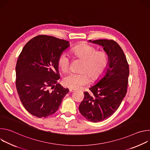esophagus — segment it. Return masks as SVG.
Wrapping results in <instances>:
<instances>
[{
	"mask_svg": "<svg viewBox=\"0 0 150 150\" xmlns=\"http://www.w3.org/2000/svg\"><path fill=\"white\" fill-rule=\"evenodd\" d=\"M69 92H70V93H72V92H74V91H75V90L72 89V88H69Z\"/></svg>",
	"mask_w": 150,
	"mask_h": 150,
	"instance_id": "1",
	"label": "esophagus"
}]
</instances>
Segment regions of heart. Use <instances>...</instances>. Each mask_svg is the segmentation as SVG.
<instances>
[{"label":"heart","instance_id":"obj_1","mask_svg":"<svg viewBox=\"0 0 150 150\" xmlns=\"http://www.w3.org/2000/svg\"><path fill=\"white\" fill-rule=\"evenodd\" d=\"M73 54L84 61L81 74L70 73L63 79V84L67 87L77 89L90 82L88 74L93 80L100 78L105 71L109 63V56L105 52H98L97 49L90 45L84 44L75 47ZM58 65L63 72H67L70 60L66 53H62L58 59ZM87 73H86V72Z\"/></svg>","mask_w":150,"mask_h":150}]
</instances>
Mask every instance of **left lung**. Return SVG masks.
Masks as SVG:
<instances>
[{
	"mask_svg": "<svg viewBox=\"0 0 150 150\" xmlns=\"http://www.w3.org/2000/svg\"><path fill=\"white\" fill-rule=\"evenodd\" d=\"M100 45L109 56L108 67L103 76L89 90L79 106L81 115L88 120L98 122L112 116L119 108L127 92L129 65L122 48L112 40H89Z\"/></svg>",
	"mask_w": 150,
	"mask_h": 150,
	"instance_id": "8db88e82",
	"label": "left lung"
}]
</instances>
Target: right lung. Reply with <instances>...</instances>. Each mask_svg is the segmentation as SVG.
<instances>
[{"mask_svg": "<svg viewBox=\"0 0 150 150\" xmlns=\"http://www.w3.org/2000/svg\"><path fill=\"white\" fill-rule=\"evenodd\" d=\"M69 42L40 35L30 40L20 53L16 65V87L25 109L37 117L55 113L68 88L57 83L58 59ZM53 89L52 91L50 89Z\"/></svg>", "mask_w": 150, "mask_h": 150, "instance_id": "add662e5", "label": "right lung"}]
</instances>
